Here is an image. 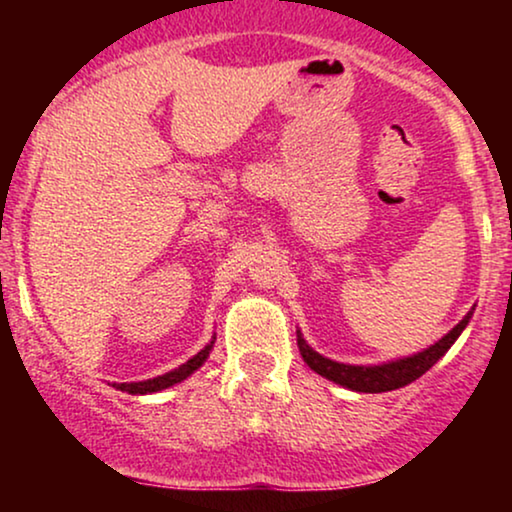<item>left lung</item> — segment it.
<instances>
[{
  "mask_svg": "<svg viewBox=\"0 0 512 512\" xmlns=\"http://www.w3.org/2000/svg\"><path fill=\"white\" fill-rule=\"evenodd\" d=\"M472 313L474 310H469V313L464 315L443 339H438V342L428 346V349L419 351V354L414 356L397 358V361L380 363V366H349V363H339V361H332V358H325L305 342L301 330L296 332L298 349H301L303 361L308 363L317 375L332 380V383L349 387V390L354 392H390L414 383V380L421 378L433 363H438V358L445 356V351L457 342V337H460L464 327H467Z\"/></svg>",
  "mask_w": 512,
  "mask_h": 512,
  "instance_id": "left-lung-1",
  "label": "left lung"
}]
</instances>
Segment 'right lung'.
<instances>
[{
  "instance_id": "add662e5",
  "label": "right lung",
  "mask_w": 512,
  "mask_h": 512,
  "mask_svg": "<svg viewBox=\"0 0 512 512\" xmlns=\"http://www.w3.org/2000/svg\"><path fill=\"white\" fill-rule=\"evenodd\" d=\"M214 339L216 337H211V342L204 346V349L199 351V354H195V356L190 358V361L182 363V366H178L175 370H168V373L158 375V378L142 380V383H113V387H115V390L127 392V395H149V392H161V390H166V387L178 385L185 378H190V375L195 373V370L202 366L204 361H207L211 346H214Z\"/></svg>"
}]
</instances>
